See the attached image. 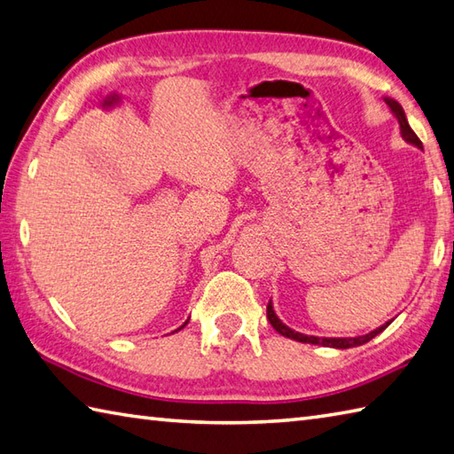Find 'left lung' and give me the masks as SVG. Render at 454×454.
Wrapping results in <instances>:
<instances>
[{"label": "left lung", "instance_id": "8db88e82", "mask_svg": "<svg viewBox=\"0 0 454 454\" xmlns=\"http://www.w3.org/2000/svg\"><path fill=\"white\" fill-rule=\"evenodd\" d=\"M384 101H387V105L390 107L392 114H394V117H396V121H398V124H400L402 138L406 140L408 144H413V146H418L419 150H423V144H421V140L418 138V134L411 130L410 122H408V119H406V113H403V109H402V105H400L396 99H390V98H387ZM267 317H269V324H271L278 333L288 337V340H294V341H301V343H310V345L333 347V349H351V347H356V345H363V343H366V341H371L372 337H376V335L387 330V327H388L390 322H392V320H390V322H387V324H382L380 327H376V330H372V332H369V333H364V335H356V337H316V335H306V333H301V332H294L293 327H288L286 324H283L281 320H278V316H277L275 310H273V302H271V301H269V304H267Z\"/></svg>", "mask_w": 454, "mask_h": 454}]
</instances>
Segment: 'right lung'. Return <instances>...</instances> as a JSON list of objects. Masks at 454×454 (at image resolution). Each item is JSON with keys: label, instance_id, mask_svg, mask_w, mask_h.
Returning a JSON list of instances; mask_svg holds the SVG:
<instances>
[{"label": "right lung", "instance_id": "add662e5", "mask_svg": "<svg viewBox=\"0 0 454 454\" xmlns=\"http://www.w3.org/2000/svg\"><path fill=\"white\" fill-rule=\"evenodd\" d=\"M187 324H189V320H187V322H185V324H183V325H181V327H185V325H187ZM181 327H179V330H181ZM179 330H176V332H179Z\"/></svg>", "mask_w": 454, "mask_h": 454}]
</instances>
